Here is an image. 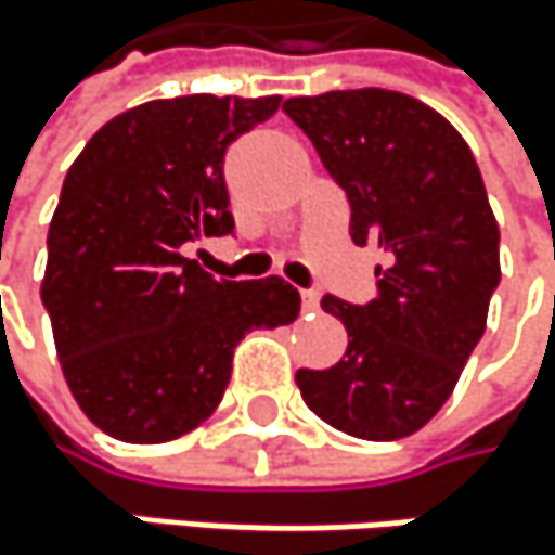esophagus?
<instances>
[{"instance_id":"obj_1","label":"esophagus","mask_w":555,"mask_h":555,"mask_svg":"<svg viewBox=\"0 0 555 555\" xmlns=\"http://www.w3.org/2000/svg\"><path fill=\"white\" fill-rule=\"evenodd\" d=\"M302 309H319V293L315 289H302Z\"/></svg>"}]
</instances>
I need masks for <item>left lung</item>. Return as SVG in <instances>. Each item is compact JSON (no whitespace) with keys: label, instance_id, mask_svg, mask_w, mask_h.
<instances>
[{"label":"left lung","instance_id":"obj_1","mask_svg":"<svg viewBox=\"0 0 555 555\" xmlns=\"http://www.w3.org/2000/svg\"><path fill=\"white\" fill-rule=\"evenodd\" d=\"M345 190L354 246H378V296L365 306L325 296L348 348L325 372H296L302 401L335 430L398 441L451 398L487 328L500 286V230L467 141L424 101L385 91L289 98Z\"/></svg>","mask_w":555,"mask_h":555}]
</instances>
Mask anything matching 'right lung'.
Here are the masks:
<instances>
[{"instance_id": "right-lung-1", "label": "right lung", "mask_w": 555, "mask_h": 555, "mask_svg": "<svg viewBox=\"0 0 555 555\" xmlns=\"http://www.w3.org/2000/svg\"><path fill=\"white\" fill-rule=\"evenodd\" d=\"M280 101L138 104L111 117L65 173L42 302L75 401L117 441L164 444L204 424L230 385L240 338L299 315V293L280 275L214 280L180 253L233 233L227 147Z\"/></svg>"}]
</instances>
